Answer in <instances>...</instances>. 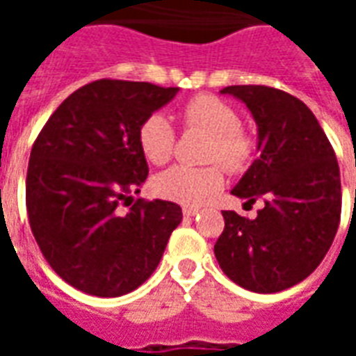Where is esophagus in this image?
Wrapping results in <instances>:
<instances>
[{
    "mask_svg": "<svg viewBox=\"0 0 356 356\" xmlns=\"http://www.w3.org/2000/svg\"><path fill=\"white\" fill-rule=\"evenodd\" d=\"M196 213H198V208H193V206H185V208H183V216L194 217Z\"/></svg>",
    "mask_w": 356,
    "mask_h": 356,
    "instance_id": "34e87169",
    "label": "esophagus"
}]
</instances>
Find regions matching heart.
<instances>
[{
    "instance_id": "b5f03b06",
    "label": "heart",
    "mask_w": 356,
    "mask_h": 356,
    "mask_svg": "<svg viewBox=\"0 0 356 356\" xmlns=\"http://www.w3.org/2000/svg\"><path fill=\"white\" fill-rule=\"evenodd\" d=\"M181 122L185 129L209 133L204 152L206 162L221 163L227 171L238 173L252 160L254 137L244 125L238 124L236 110L223 99L213 95H194L181 108ZM137 140L147 162L163 165L170 162L175 150V129L168 118L154 112L143 120ZM220 166L218 163L202 168L173 165L152 179V191L160 198L177 204H200L223 186L225 175Z\"/></svg>"
}]
</instances>
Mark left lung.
Here are the masks:
<instances>
[{
	"label": "left lung",
	"mask_w": 356,
	"mask_h": 356,
	"mask_svg": "<svg viewBox=\"0 0 356 356\" xmlns=\"http://www.w3.org/2000/svg\"><path fill=\"white\" fill-rule=\"evenodd\" d=\"M246 102L259 131V158L232 188L254 204L255 219L223 211L217 263L232 282L257 293L296 286L321 265L341 217L336 152L305 102L267 86H229Z\"/></svg>",
	"instance_id": "1"
}]
</instances>
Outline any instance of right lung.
<instances>
[{
  "instance_id": "1",
  "label": "right lung",
  "mask_w": 356,
  "mask_h": 356,
  "mask_svg": "<svg viewBox=\"0 0 356 356\" xmlns=\"http://www.w3.org/2000/svg\"><path fill=\"white\" fill-rule=\"evenodd\" d=\"M177 88L97 80L74 91L34 140L26 173L30 229L45 261L76 290L129 293L154 273L183 219L175 202L135 200L148 163L137 131Z\"/></svg>"
}]
</instances>
